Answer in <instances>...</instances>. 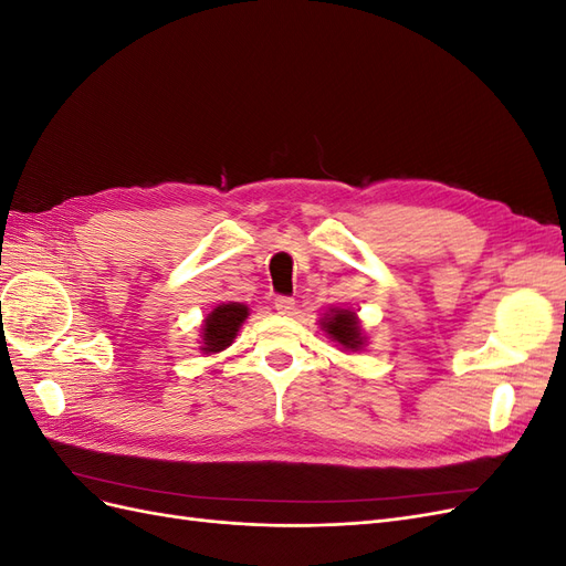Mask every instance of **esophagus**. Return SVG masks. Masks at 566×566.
I'll return each instance as SVG.
<instances>
[{
	"label": "esophagus",
	"mask_w": 566,
	"mask_h": 566,
	"mask_svg": "<svg viewBox=\"0 0 566 566\" xmlns=\"http://www.w3.org/2000/svg\"><path fill=\"white\" fill-rule=\"evenodd\" d=\"M273 306H276L279 314H293L295 310V300L287 297V295H279L276 300H273Z\"/></svg>",
	"instance_id": "1"
}]
</instances>
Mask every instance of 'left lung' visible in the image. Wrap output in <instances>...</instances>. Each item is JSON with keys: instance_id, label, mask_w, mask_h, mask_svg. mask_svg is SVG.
<instances>
[{"instance_id": "left-lung-1", "label": "left lung", "mask_w": 566, "mask_h": 566, "mask_svg": "<svg viewBox=\"0 0 566 566\" xmlns=\"http://www.w3.org/2000/svg\"><path fill=\"white\" fill-rule=\"evenodd\" d=\"M325 331L333 339H337L345 349H358L364 345L361 331H358V321L352 312H335V316H331L328 321H323Z\"/></svg>"}]
</instances>
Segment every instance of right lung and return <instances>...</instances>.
I'll list each match as a JSON object with an SVG mask.
<instances>
[{
    "label": "right lung",
    "mask_w": 566,
    "mask_h": 566,
    "mask_svg": "<svg viewBox=\"0 0 566 566\" xmlns=\"http://www.w3.org/2000/svg\"><path fill=\"white\" fill-rule=\"evenodd\" d=\"M245 318H248V306L245 304H238V302L219 304L217 310L208 318H205V325H202L205 347H202V352L217 354L221 349H227Z\"/></svg>",
    "instance_id": "right-lung-1"
}]
</instances>
